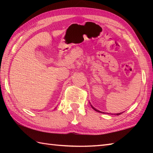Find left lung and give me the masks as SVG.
<instances>
[{"instance_id": "1", "label": "left lung", "mask_w": 153, "mask_h": 153, "mask_svg": "<svg viewBox=\"0 0 153 153\" xmlns=\"http://www.w3.org/2000/svg\"><path fill=\"white\" fill-rule=\"evenodd\" d=\"M91 107H92V108H93V109H94V111H97V112H99V113H103V112H101V111H98V110H97V109H96V108H94V107H93L92 105H91ZM121 113H116V115H121Z\"/></svg>"}]
</instances>
